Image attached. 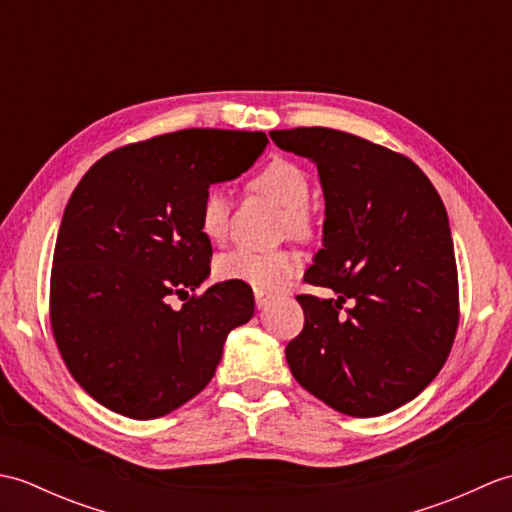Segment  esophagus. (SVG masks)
Instances as JSON below:
<instances>
[{"mask_svg":"<svg viewBox=\"0 0 512 512\" xmlns=\"http://www.w3.org/2000/svg\"><path fill=\"white\" fill-rule=\"evenodd\" d=\"M255 306L257 310H264L270 306V297H264V295H255Z\"/></svg>","mask_w":512,"mask_h":512,"instance_id":"1","label":"esophagus"}]
</instances>
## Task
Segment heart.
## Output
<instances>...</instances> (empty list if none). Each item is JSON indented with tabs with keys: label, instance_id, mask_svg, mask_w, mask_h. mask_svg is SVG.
<instances>
[{
	"label": "heart",
	"instance_id": "heart-1",
	"mask_svg": "<svg viewBox=\"0 0 512 512\" xmlns=\"http://www.w3.org/2000/svg\"><path fill=\"white\" fill-rule=\"evenodd\" d=\"M253 187L266 193L268 198H273L279 206H284V231H290L292 235L310 233L306 206L312 191L306 171L288 160H273L257 173ZM228 213H231V202H228V195L222 189H211L204 195L200 206V228L206 239H211V242L224 239ZM299 268V257L290 250L257 253V250L235 248L217 257L215 275L217 279L248 286L259 295H264V292H277L290 284V279L299 273Z\"/></svg>",
	"mask_w": 512,
	"mask_h": 512
}]
</instances>
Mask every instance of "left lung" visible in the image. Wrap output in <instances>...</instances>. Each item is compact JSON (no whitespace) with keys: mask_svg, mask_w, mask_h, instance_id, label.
<instances>
[{"mask_svg":"<svg viewBox=\"0 0 512 512\" xmlns=\"http://www.w3.org/2000/svg\"><path fill=\"white\" fill-rule=\"evenodd\" d=\"M270 138L317 165L323 248L306 281L336 292L297 297L306 323L286 347L292 376L347 416L407 405L438 376L458 330V268L438 191L409 158L339 129Z\"/></svg>","mask_w":512,"mask_h":512,"instance_id":"left-lung-1","label":"left lung"}]
</instances>
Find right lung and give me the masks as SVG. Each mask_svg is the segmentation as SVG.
<instances>
[{
	"mask_svg": "<svg viewBox=\"0 0 512 512\" xmlns=\"http://www.w3.org/2000/svg\"><path fill=\"white\" fill-rule=\"evenodd\" d=\"M264 132L182 129L94 162L65 206L54 246L50 321L59 352L88 394L121 416L160 418L198 396L226 336L253 319V290L211 286L200 206L264 154Z\"/></svg>",
	"mask_w": 512,
	"mask_h": 512,
	"instance_id": "1",
	"label": "right lung"
}]
</instances>
